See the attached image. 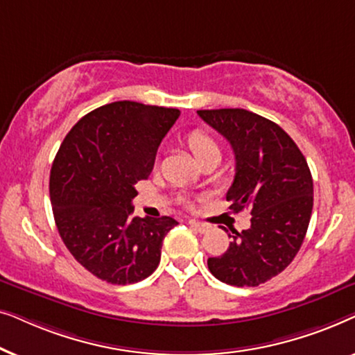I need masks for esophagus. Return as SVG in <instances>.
<instances>
[{
	"instance_id": "obj_1",
	"label": "esophagus",
	"mask_w": 355,
	"mask_h": 355,
	"mask_svg": "<svg viewBox=\"0 0 355 355\" xmlns=\"http://www.w3.org/2000/svg\"><path fill=\"white\" fill-rule=\"evenodd\" d=\"M189 225H191V227H193V230L200 232V234H203V232H207L208 230H210V225H207V223H202V221H197V220H189Z\"/></svg>"
}]
</instances>
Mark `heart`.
<instances>
[{"label": "heart", "instance_id": "1", "mask_svg": "<svg viewBox=\"0 0 355 355\" xmlns=\"http://www.w3.org/2000/svg\"><path fill=\"white\" fill-rule=\"evenodd\" d=\"M187 145L189 148H191V152L193 153V157H196L200 163H203L208 158L221 157L220 145H218L216 140L213 139L210 134L202 129H193L192 132L187 135Z\"/></svg>", "mask_w": 355, "mask_h": 355}]
</instances>
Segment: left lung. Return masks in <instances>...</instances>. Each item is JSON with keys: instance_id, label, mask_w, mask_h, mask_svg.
Segmentation results:
<instances>
[{"instance_id": "left-lung-1", "label": "left lung", "mask_w": 355, "mask_h": 355, "mask_svg": "<svg viewBox=\"0 0 355 355\" xmlns=\"http://www.w3.org/2000/svg\"><path fill=\"white\" fill-rule=\"evenodd\" d=\"M197 114L231 144L236 176L230 210H250V227L232 231L225 254L208 259L223 283L259 286L279 275L302 245L313 207V181L297 145L278 124L241 108Z\"/></svg>"}]
</instances>
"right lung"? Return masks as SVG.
I'll return each mask as SVG.
<instances>
[{
	"instance_id": "add662e5",
	"label": "right lung",
	"mask_w": 355,
	"mask_h": 355,
	"mask_svg": "<svg viewBox=\"0 0 355 355\" xmlns=\"http://www.w3.org/2000/svg\"><path fill=\"white\" fill-rule=\"evenodd\" d=\"M181 111L114 101L85 114L58 150L50 173L53 215L72 257L96 278L132 284L157 270L171 216H132L135 184Z\"/></svg>"
}]
</instances>
